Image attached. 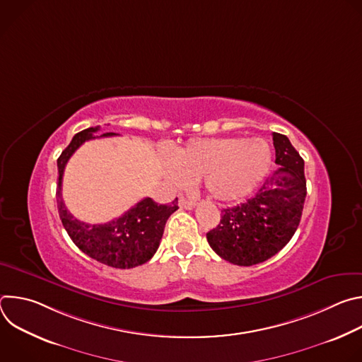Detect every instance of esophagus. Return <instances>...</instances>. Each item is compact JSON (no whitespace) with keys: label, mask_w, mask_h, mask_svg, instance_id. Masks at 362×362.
Masks as SVG:
<instances>
[{"label":"esophagus","mask_w":362,"mask_h":362,"mask_svg":"<svg viewBox=\"0 0 362 362\" xmlns=\"http://www.w3.org/2000/svg\"><path fill=\"white\" fill-rule=\"evenodd\" d=\"M179 206H180L182 209H193L194 208V202L186 199L185 196H180L179 197Z\"/></svg>","instance_id":"obj_1"}]
</instances>
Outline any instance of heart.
Segmentation results:
<instances>
[{
  "instance_id": "obj_1",
  "label": "heart",
  "mask_w": 362,
  "mask_h": 362,
  "mask_svg": "<svg viewBox=\"0 0 362 362\" xmlns=\"http://www.w3.org/2000/svg\"><path fill=\"white\" fill-rule=\"evenodd\" d=\"M271 163L272 148L261 137L196 139L179 150L170 175L177 183L203 177L214 199L236 202L261 183Z\"/></svg>"
}]
</instances>
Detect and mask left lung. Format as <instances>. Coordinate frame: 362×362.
Segmentation results:
<instances>
[{
    "label": "left lung",
    "mask_w": 362,
    "mask_h": 362,
    "mask_svg": "<svg viewBox=\"0 0 362 362\" xmlns=\"http://www.w3.org/2000/svg\"><path fill=\"white\" fill-rule=\"evenodd\" d=\"M279 168L253 197L222 211L219 225L206 233L222 259L252 267L276 255L293 236L306 196L303 160L289 139L274 133Z\"/></svg>",
    "instance_id": "left-lung-1"
}]
</instances>
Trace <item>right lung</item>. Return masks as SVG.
<instances>
[{
    "mask_svg": "<svg viewBox=\"0 0 362 362\" xmlns=\"http://www.w3.org/2000/svg\"><path fill=\"white\" fill-rule=\"evenodd\" d=\"M98 129L97 126L77 133L57 159L59 183L56 194L59 215L69 236L81 252L107 267L130 269L146 264L156 253L169 216L179 209L177 197L170 204H159L150 197H144L124 215L107 223L88 225L76 219L67 211L62 197L63 173L69 159L84 141L116 134L95 136L94 133Z\"/></svg>",
    "mask_w": 362,
    "mask_h": 362,
    "instance_id": "obj_1",
    "label": "right lung"
}]
</instances>
